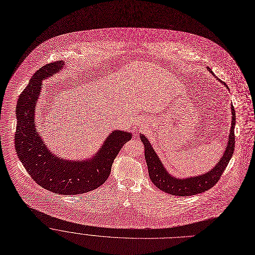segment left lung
Segmentation results:
<instances>
[{"instance_id":"left-lung-1","label":"left lung","mask_w":255,"mask_h":255,"mask_svg":"<svg viewBox=\"0 0 255 255\" xmlns=\"http://www.w3.org/2000/svg\"><path fill=\"white\" fill-rule=\"evenodd\" d=\"M207 69L215 76L212 70L207 67ZM217 78V77H215ZM217 80H219L217 78ZM225 87H229L226 83L219 80ZM231 128L228 136V141L223 151L222 157L217 162L215 167L208 171L205 174L188 177V178H177L171 175L168 170L164 167V164L160 160L155 148L152 147L148 139L143 135L139 134L140 140L144 146V159L147 165L148 176L151 182L156 185L160 190L164 191L165 193L175 195V196H192L199 193H203L209 189H211L220 179V176L226 169L229 161L233 156V150L235 147V136H234V128H235V111L233 106H231Z\"/></svg>"}]
</instances>
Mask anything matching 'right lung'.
I'll list each match as a JSON object with an SVG mask.
<instances>
[{
	"instance_id": "obj_1",
	"label": "right lung",
	"mask_w": 255,
	"mask_h": 255,
	"mask_svg": "<svg viewBox=\"0 0 255 255\" xmlns=\"http://www.w3.org/2000/svg\"><path fill=\"white\" fill-rule=\"evenodd\" d=\"M63 67V61L43 66L20 94L16 108L15 148L29 175L42 188L56 194L77 195L90 192L108 180L114 160L132 133L120 129L112 131L91 158L81 161L62 159L51 151L36 129L35 112L42 81Z\"/></svg>"
}]
</instances>
